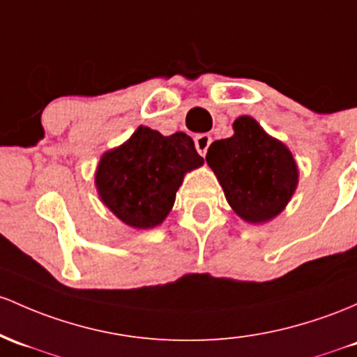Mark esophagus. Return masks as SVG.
Segmentation results:
<instances>
[{
    "label": "esophagus",
    "mask_w": 357,
    "mask_h": 357,
    "mask_svg": "<svg viewBox=\"0 0 357 357\" xmlns=\"http://www.w3.org/2000/svg\"><path fill=\"white\" fill-rule=\"evenodd\" d=\"M210 144H211V137L208 134H198L195 137V147H197L198 154L203 155V158L206 155V151H208Z\"/></svg>",
    "instance_id": "esophagus-1"
}]
</instances>
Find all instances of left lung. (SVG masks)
Returning a JSON list of instances; mask_svg holds the SVG:
<instances>
[{
    "instance_id": "obj_1",
    "label": "left lung",
    "mask_w": 357,
    "mask_h": 357,
    "mask_svg": "<svg viewBox=\"0 0 357 357\" xmlns=\"http://www.w3.org/2000/svg\"><path fill=\"white\" fill-rule=\"evenodd\" d=\"M230 139L215 140L206 162L217 174L227 202L245 222L261 223L287 206L298 183L291 152L266 135L256 120L234 121Z\"/></svg>"
}]
</instances>
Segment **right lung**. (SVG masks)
Returning <instances> with one entry per match:
<instances>
[{
    "instance_id": "obj_1",
    "label": "right lung",
    "mask_w": 357,
    "mask_h": 357,
    "mask_svg": "<svg viewBox=\"0 0 357 357\" xmlns=\"http://www.w3.org/2000/svg\"><path fill=\"white\" fill-rule=\"evenodd\" d=\"M193 140L183 132L164 137L139 127L128 142L100 160L96 186L121 222L151 229L167 217L185 172L202 166Z\"/></svg>"
}]
</instances>
